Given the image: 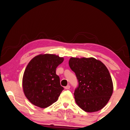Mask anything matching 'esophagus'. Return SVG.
I'll list each match as a JSON object with an SVG mask.
<instances>
[{"label": "esophagus", "mask_w": 130, "mask_h": 130, "mask_svg": "<svg viewBox=\"0 0 130 130\" xmlns=\"http://www.w3.org/2000/svg\"><path fill=\"white\" fill-rule=\"evenodd\" d=\"M70 85H67V86H66V87H64V88H65V89H66V90H69V89H70Z\"/></svg>", "instance_id": "esophagus-1"}]
</instances>
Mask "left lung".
<instances>
[{"instance_id":"8db88e82","label":"left lung","mask_w":130,"mask_h":130,"mask_svg":"<svg viewBox=\"0 0 130 130\" xmlns=\"http://www.w3.org/2000/svg\"><path fill=\"white\" fill-rule=\"evenodd\" d=\"M69 65L78 82L74 92L76 104L86 112L102 109L113 91L112 79L106 66L92 57H72Z\"/></svg>"}]
</instances>
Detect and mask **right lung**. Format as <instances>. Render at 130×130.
Here are the masks:
<instances>
[{
	"label": "right lung",
	"mask_w": 130,
	"mask_h": 130,
	"mask_svg": "<svg viewBox=\"0 0 130 130\" xmlns=\"http://www.w3.org/2000/svg\"><path fill=\"white\" fill-rule=\"evenodd\" d=\"M63 59L55 55H40L28 64L22 85L24 94L33 104L45 108L57 101L64 88L56 69Z\"/></svg>",
	"instance_id": "1"
}]
</instances>
